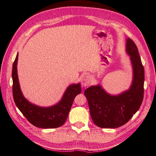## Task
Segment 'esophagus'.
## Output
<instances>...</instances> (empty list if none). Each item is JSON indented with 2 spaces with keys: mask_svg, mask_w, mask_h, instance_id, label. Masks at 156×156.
<instances>
[{
  "mask_svg": "<svg viewBox=\"0 0 156 156\" xmlns=\"http://www.w3.org/2000/svg\"><path fill=\"white\" fill-rule=\"evenodd\" d=\"M91 80H92L91 76H90L89 75H85L83 77H82V79H81V85L83 87H87V86L89 85V84L91 83Z\"/></svg>",
  "mask_w": 156,
  "mask_h": 156,
  "instance_id": "1",
  "label": "esophagus"
}]
</instances>
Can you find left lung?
<instances>
[{
  "mask_svg": "<svg viewBox=\"0 0 156 156\" xmlns=\"http://www.w3.org/2000/svg\"><path fill=\"white\" fill-rule=\"evenodd\" d=\"M126 53L130 57L133 78L129 88L117 95L107 93L99 84L85 90L90 115L97 126L117 128L123 126L140 109L144 98V69L136 44L126 39Z\"/></svg>",
  "mask_w": 156,
  "mask_h": 156,
  "instance_id": "8db88e82",
  "label": "left lung"
}]
</instances>
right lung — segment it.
<instances>
[{
    "mask_svg": "<svg viewBox=\"0 0 156 156\" xmlns=\"http://www.w3.org/2000/svg\"><path fill=\"white\" fill-rule=\"evenodd\" d=\"M18 57L17 53L12 71V94L16 105L27 119L37 127L50 129L63 126L67 120L74 99L81 92L80 83L68 86L61 99L54 105L41 107L34 105L24 97L20 89L17 73Z\"/></svg>",
    "mask_w": 156,
    "mask_h": 156,
    "instance_id": "obj_1",
    "label": "right lung"
}]
</instances>
